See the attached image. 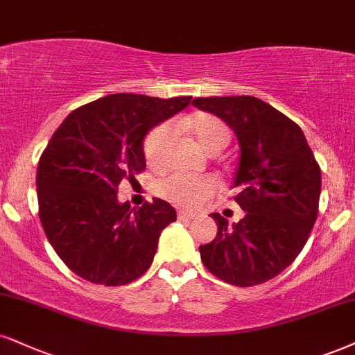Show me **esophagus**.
Instances as JSON below:
<instances>
[{
	"label": "esophagus",
	"instance_id": "34e87169",
	"mask_svg": "<svg viewBox=\"0 0 355 355\" xmlns=\"http://www.w3.org/2000/svg\"><path fill=\"white\" fill-rule=\"evenodd\" d=\"M178 217L182 218V220H194V218H196L194 214H189V212H186V211H179L178 212Z\"/></svg>",
	"mask_w": 355,
	"mask_h": 355
}]
</instances>
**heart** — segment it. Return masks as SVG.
I'll list each match as a JSON object with an SVG mask.
<instances>
[{"label":"heart","instance_id":"heart-1","mask_svg":"<svg viewBox=\"0 0 355 355\" xmlns=\"http://www.w3.org/2000/svg\"><path fill=\"white\" fill-rule=\"evenodd\" d=\"M179 126L189 130L196 139L209 153L222 151L230 141V131L220 118L211 113L198 112L179 120ZM171 139H173V125L161 123L153 128L144 139V156L153 168H163L168 157ZM217 181L211 176H187V174H173L157 184V192L171 202L184 209H198L207 202L217 192Z\"/></svg>","mask_w":355,"mask_h":355}]
</instances>
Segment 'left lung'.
Wrapping results in <instances>:
<instances>
[{"label": "left lung", "instance_id": "8db88e82", "mask_svg": "<svg viewBox=\"0 0 355 355\" xmlns=\"http://www.w3.org/2000/svg\"><path fill=\"white\" fill-rule=\"evenodd\" d=\"M194 107L224 120L237 135L240 157L234 200L245 212L237 224L211 217L217 237L200 245L205 268L235 286L275 278L303 250L318 217L321 169L303 130L263 100L204 97Z\"/></svg>", "mask_w": 355, "mask_h": 355}]
</instances>
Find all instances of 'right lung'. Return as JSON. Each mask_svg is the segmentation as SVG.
<instances>
[{"label": "right lung", "mask_w": 355, "mask_h": 355, "mask_svg": "<svg viewBox=\"0 0 355 355\" xmlns=\"http://www.w3.org/2000/svg\"><path fill=\"white\" fill-rule=\"evenodd\" d=\"M189 102L113 94L69 113L52 135L37 164L39 218L52 248L80 278L121 286L151 266L176 211L163 199L131 209L118 202L116 191L146 168L148 131Z\"/></svg>", "instance_id": "1"}]
</instances>
